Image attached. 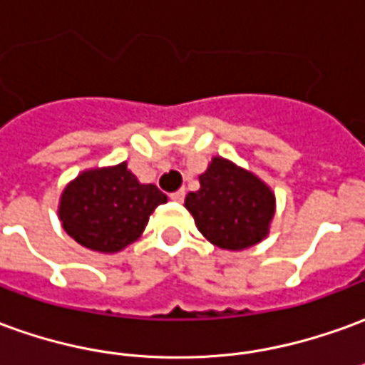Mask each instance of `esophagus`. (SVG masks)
<instances>
[{"instance_id":"esophagus-1","label":"esophagus","mask_w":365,"mask_h":365,"mask_svg":"<svg viewBox=\"0 0 365 365\" xmlns=\"http://www.w3.org/2000/svg\"><path fill=\"white\" fill-rule=\"evenodd\" d=\"M170 197H172V201H175V203H182L183 197H185V191H183V190L174 191V193H172V195H170Z\"/></svg>"}]
</instances>
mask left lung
Listing matches in <instances>:
<instances>
[{
    "label": "left lung",
    "mask_w": 365,
    "mask_h": 365,
    "mask_svg": "<svg viewBox=\"0 0 365 365\" xmlns=\"http://www.w3.org/2000/svg\"><path fill=\"white\" fill-rule=\"evenodd\" d=\"M274 193L257 175L215 156L200 175V190L185 195L200 233L227 251H243L269 235Z\"/></svg>",
    "instance_id": "8db88e82"
}]
</instances>
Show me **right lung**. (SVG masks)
Segmentation results:
<instances>
[{
  "label": "right lung",
  "mask_w": 365,
  "mask_h": 365,
  "mask_svg": "<svg viewBox=\"0 0 365 365\" xmlns=\"http://www.w3.org/2000/svg\"><path fill=\"white\" fill-rule=\"evenodd\" d=\"M165 193L154 183H140L126 162L78 174L61 193L63 229L96 253H118L134 243Z\"/></svg>",
  "instance_id": "obj_1"
}]
</instances>
